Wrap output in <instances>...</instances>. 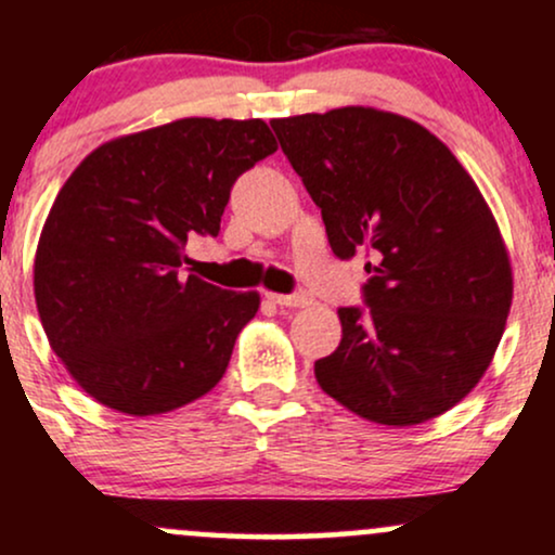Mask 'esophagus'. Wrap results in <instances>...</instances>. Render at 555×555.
Listing matches in <instances>:
<instances>
[{
  "label": "esophagus",
  "mask_w": 555,
  "mask_h": 555,
  "mask_svg": "<svg viewBox=\"0 0 555 555\" xmlns=\"http://www.w3.org/2000/svg\"><path fill=\"white\" fill-rule=\"evenodd\" d=\"M266 297H269L273 305H282V308H305V305L310 302L305 295H276V292H269Z\"/></svg>",
  "instance_id": "34e87169"
}]
</instances>
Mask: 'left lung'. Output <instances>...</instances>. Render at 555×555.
<instances>
[{
	"label": "left lung",
	"instance_id": "obj_1",
	"mask_svg": "<svg viewBox=\"0 0 555 555\" xmlns=\"http://www.w3.org/2000/svg\"><path fill=\"white\" fill-rule=\"evenodd\" d=\"M347 260L365 250L367 308L315 362L331 399L378 425H420L488 371L512 308L506 245L467 169L433 132L373 106L271 119Z\"/></svg>",
	"mask_w": 555,
	"mask_h": 555
}]
</instances>
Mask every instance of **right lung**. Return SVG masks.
<instances>
[{"label":"right lung","instance_id":"add662e5","mask_svg":"<svg viewBox=\"0 0 555 555\" xmlns=\"http://www.w3.org/2000/svg\"><path fill=\"white\" fill-rule=\"evenodd\" d=\"M276 149L263 119L188 117L99 145L62 184L34 292L88 397L145 417L219 384L260 295L184 276L182 250L193 234H219L232 184Z\"/></svg>","mask_w":555,"mask_h":555}]
</instances>
